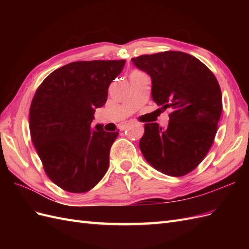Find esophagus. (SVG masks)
<instances>
[{
	"mask_svg": "<svg viewBox=\"0 0 249 249\" xmlns=\"http://www.w3.org/2000/svg\"><path fill=\"white\" fill-rule=\"evenodd\" d=\"M132 124H133V122H126L125 124H124L122 125V130L124 131V130L127 129V127H129V126H130Z\"/></svg>",
	"mask_w": 249,
	"mask_h": 249,
	"instance_id": "1",
	"label": "esophagus"
}]
</instances>
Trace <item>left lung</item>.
<instances>
[{"label": "left lung", "instance_id": "8db88e82", "mask_svg": "<svg viewBox=\"0 0 249 249\" xmlns=\"http://www.w3.org/2000/svg\"><path fill=\"white\" fill-rule=\"evenodd\" d=\"M152 77L158 106L171 109L167 127L144 124L139 146L146 161L170 177L196 168L212 146L222 112V95L214 73L197 58L166 51L132 58Z\"/></svg>", "mask_w": 249, "mask_h": 249}]
</instances>
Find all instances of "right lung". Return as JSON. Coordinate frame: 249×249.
<instances>
[{
	"label": "right lung",
	"mask_w": 249,
	"mask_h": 249,
	"mask_svg": "<svg viewBox=\"0 0 249 249\" xmlns=\"http://www.w3.org/2000/svg\"><path fill=\"white\" fill-rule=\"evenodd\" d=\"M124 63L71 62L50 73L33 96L29 113L32 142L48 178L67 192L89 191L108 170L110 148L118 132L91 124Z\"/></svg>",
	"instance_id": "1"
}]
</instances>
